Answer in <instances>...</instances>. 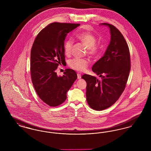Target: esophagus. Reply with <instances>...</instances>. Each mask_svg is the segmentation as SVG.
<instances>
[{"instance_id":"esophagus-1","label":"esophagus","mask_w":151,"mask_h":151,"mask_svg":"<svg viewBox=\"0 0 151 151\" xmlns=\"http://www.w3.org/2000/svg\"><path fill=\"white\" fill-rule=\"evenodd\" d=\"M77 75H78V79H81V75H80V73H78V74H77Z\"/></svg>"}]
</instances>
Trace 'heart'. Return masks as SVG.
I'll use <instances>...</instances> for the list:
<instances>
[{"mask_svg": "<svg viewBox=\"0 0 151 151\" xmlns=\"http://www.w3.org/2000/svg\"><path fill=\"white\" fill-rule=\"evenodd\" d=\"M75 38L80 41L87 48V52L91 56L96 55L100 50V46L96 43L97 38L96 36L91 32H81L75 35ZM72 41L68 40L64 44V51L66 55H69L71 52ZM89 64L86 59L74 58L70 60V66L75 70L83 71L86 70Z\"/></svg>", "mask_w": 151, "mask_h": 151, "instance_id": "obj_1", "label": "heart"}]
</instances>
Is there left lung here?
<instances>
[{
  "mask_svg": "<svg viewBox=\"0 0 151 151\" xmlns=\"http://www.w3.org/2000/svg\"><path fill=\"white\" fill-rule=\"evenodd\" d=\"M100 25L108 27L111 35L104 56L92 68L101 79L87 74L81 76L86 82L87 102L98 111L110 107L118 100L125 89L131 68L129 46L122 33L110 24Z\"/></svg>",
  "mask_w": 151,
  "mask_h": 151,
  "instance_id": "1",
  "label": "left lung"
}]
</instances>
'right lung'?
<instances>
[{
    "mask_svg": "<svg viewBox=\"0 0 151 151\" xmlns=\"http://www.w3.org/2000/svg\"><path fill=\"white\" fill-rule=\"evenodd\" d=\"M79 24L53 22L36 37L30 52L31 78L39 97L50 106L65 102L67 92L76 80V72L67 69L62 76L55 72L58 66L65 64L64 44L68 33Z\"/></svg>",
    "mask_w": 151,
    "mask_h": 151,
    "instance_id": "right-lung-1",
    "label": "right lung"
}]
</instances>
